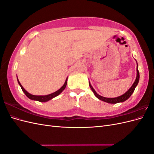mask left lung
I'll list each match as a JSON object with an SVG mask.
<instances>
[{"label":"left lung","instance_id":"8db88e82","mask_svg":"<svg viewBox=\"0 0 154 154\" xmlns=\"http://www.w3.org/2000/svg\"><path fill=\"white\" fill-rule=\"evenodd\" d=\"M137 62V61H136ZM137 76L136 78V80L134 82V83L132 84V87H130L129 89L126 92L125 94H123V95L118 96V97H103L100 95H99L96 92V91L94 89V88H93L90 82H88V83H89V86L91 88V90L92 91V92H94V94L95 95V96L97 97V98H98L99 100L106 102V103H112V104H115V103H122V102H123L125 101H126L127 100H128L129 97H130L132 94V93L134 92L135 88H136V86L137 85L138 83H139V72L138 71V65H137Z\"/></svg>","mask_w":154,"mask_h":154}]
</instances>
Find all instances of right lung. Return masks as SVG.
<instances>
[{
	"label": "right lung",
	"mask_w": 154,
	"mask_h": 154,
	"mask_svg": "<svg viewBox=\"0 0 154 154\" xmlns=\"http://www.w3.org/2000/svg\"><path fill=\"white\" fill-rule=\"evenodd\" d=\"M17 81H18V84H19V85L20 86L22 91L24 92V94H26V96L27 97H28V98H29L30 100H32L38 101H40V102H46V101H49L51 99L54 98V97L58 96L60 94V93L62 92V91L66 87L67 83V78H66V82H65L61 88H60V89H58L57 91H56V92L52 93V94H48V95H45V96H36V95H32V94H30V93H29L28 92L26 91L24 88V87H22V85H21V83H20L19 80H18V78H17Z\"/></svg>",
	"instance_id": "right-lung-1"
}]
</instances>
